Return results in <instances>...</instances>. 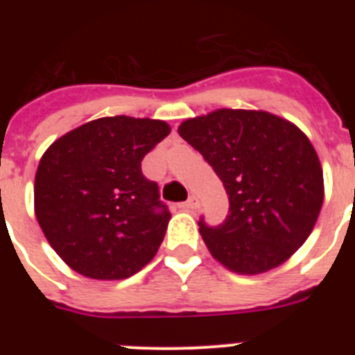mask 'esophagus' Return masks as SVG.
I'll return each instance as SVG.
<instances>
[{
	"label": "esophagus",
	"mask_w": 355,
	"mask_h": 355,
	"mask_svg": "<svg viewBox=\"0 0 355 355\" xmlns=\"http://www.w3.org/2000/svg\"><path fill=\"white\" fill-rule=\"evenodd\" d=\"M198 206H199V199L196 198V196H191V198L185 200V202H180V207L185 211L198 209Z\"/></svg>",
	"instance_id": "1"
}]
</instances>
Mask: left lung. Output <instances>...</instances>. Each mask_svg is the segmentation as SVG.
Segmentation results:
<instances>
[{
  "label": "left lung",
  "instance_id": "8db88e82",
  "mask_svg": "<svg viewBox=\"0 0 355 355\" xmlns=\"http://www.w3.org/2000/svg\"><path fill=\"white\" fill-rule=\"evenodd\" d=\"M178 134L227 191L223 223L199 220L214 259L242 275L285 263L309 237L323 206V170L309 139L284 118L247 110L191 118Z\"/></svg>",
  "mask_w": 355,
  "mask_h": 355
}]
</instances>
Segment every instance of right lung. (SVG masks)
I'll list each match as a JSON object with an SVG mask.
<instances>
[{
  "label": "right lung",
  "mask_w": 355,
  "mask_h": 355,
  "mask_svg": "<svg viewBox=\"0 0 355 355\" xmlns=\"http://www.w3.org/2000/svg\"><path fill=\"white\" fill-rule=\"evenodd\" d=\"M168 134L161 120L106 116L49 146L35 173V216L71 270L121 280L155 257L170 211L141 163Z\"/></svg>",
  "instance_id": "right-lung-1"
}]
</instances>
